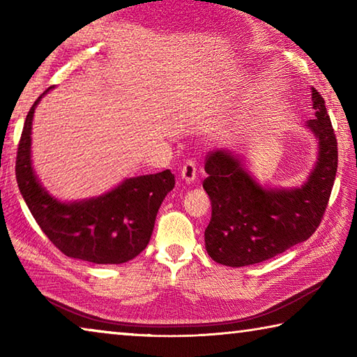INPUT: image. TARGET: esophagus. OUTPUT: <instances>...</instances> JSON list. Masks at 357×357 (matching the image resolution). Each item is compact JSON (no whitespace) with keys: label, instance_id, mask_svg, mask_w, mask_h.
Segmentation results:
<instances>
[{"label":"esophagus","instance_id":"1","mask_svg":"<svg viewBox=\"0 0 357 357\" xmlns=\"http://www.w3.org/2000/svg\"><path fill=\"white\" fill-rule=\"evenodd\" d=\"M181 178H183L185 183H193L197 179V165L195 160H187L185 164L181 168Z\"/></svg>","mask_w":357,"mask_h":357}]
</instances>
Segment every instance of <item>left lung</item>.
I'll return each instance as SVG.
<instances>
[{
    "label": "left lung",
    "instance_id": "obj_1",
    "mask_svg": "<svg viewBox=\"0 0 357 357\" xmlns=\"http://www.w3.org/2000/svg\"><path fill=\"white\" fill-rule=\"evenodd\" d=\"M315 119L307 123L318 138V162L307 183L293 190L264 189L225 151L206 157L203 189L211 198L204 243L214 261L241 268L266 261L309 239L318 228L334 185L338 151L324 99L312 88Z\"/></svg>",
    "mask_w": 357,
    "mask_h": 357
}]
</instances>
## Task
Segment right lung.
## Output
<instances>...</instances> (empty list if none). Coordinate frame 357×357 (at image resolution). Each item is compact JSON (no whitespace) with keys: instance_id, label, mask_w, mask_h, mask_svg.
Listing matches in <instances>:
<instances>
[{"instance_id":"right-lung-1","label":"right lung","mask_w":357,"mask_h":357,"mask_svg":"<svg viewBox=\"0 0 357 357\" xmlns=\"http://www.w3.org/2000/svg\"><path fill=\"white\" fill-rule=\"evenodd\" d=\"M42 96L26 114L15 160L17 184L28 209L64 255L96 264L129 261L146 249L157 211L174 187V174L170 170L144 174L91 200L58 202L42 189L31 167L33 114Z\"/></svg>"}]
</instances>
